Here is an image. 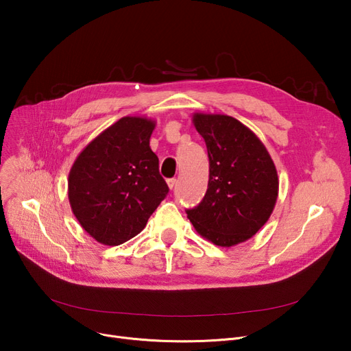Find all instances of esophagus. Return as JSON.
Returning <instances> with one entry per match:
<instances>
[{"mask_svg": "<svg viewBox=\"0 0 351 351\" xmlns=\"http://www.w3.org/2000/svg\"><path fill=\"white\" fill-rule=\"evenodd\" d=\"M175 185H176V179H175V178L168 179V186H169V189H173Z\"/></svg>", "mask_w": 351, "mask_h": 351, "instance_id": "1", "label": "esophagus"}]
</instances>
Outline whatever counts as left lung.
I'll return each mask as SVG.
<instances>
[{
	"label": "left lung",
	"instance_id": "8db88e82",
	"mask_svg": "<svg viewBox=\"0 0 351 351\" xmlns=\"http://www.w3.org/2000/svg\"><path fill=\"white\" fill-rule=\"evenodd\" d=\"M192 122L208 147L209 183L188 217L216 246L243 243L263 228L278 200L274 162L256 134L229 115L195 112Z\"/></svg>",
	"mask_w": 351,
	"mask_h": 351
}]
</instances>
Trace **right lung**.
Wrapping results in <instances>:
<instances>
[{"mask_svg":"<svg viewBox=\"0 0 351 351\" xmlns=\"http://www.w3.org/2000/svg\"><path fill=\"white\" fill-rule=\"evenodd\" d=\"M156 122L123 117L92 139L68 176V199L82 229L106 246L143 230L168 195L149 139Z\"/></svg>","mask_w":351,"mask_h":351,"instance_id":"1","label":"right lung"}]
</instances>
